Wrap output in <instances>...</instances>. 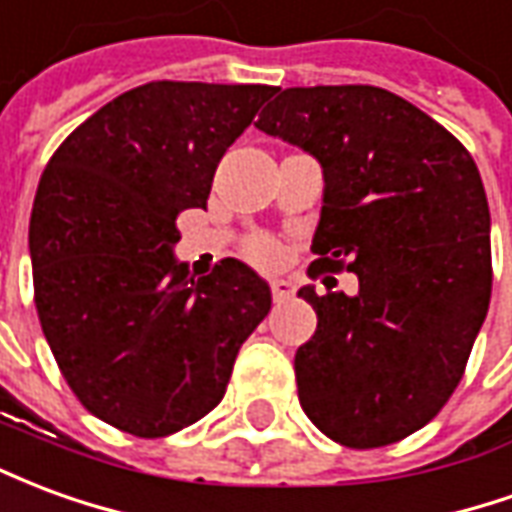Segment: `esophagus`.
<instances>
[{"mask_svg":"<svg viewBox=\"0 0 512 512\" xmlns=\"http://www.w3.org/2000/svg\"><path fill=\"white\" fill-rule=\"evenodd\" d=\"M296 290H293V285H290L288 279H274L271 282V296H274V301H288L290 296H293Z\"/></svg>","mask_w":512,"mask_h":512,"instance_id":"1","label":"esophagus"}]
</instances>
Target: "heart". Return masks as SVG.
<instances>
[{
  "instance_id": "b5f03b06",
  "label": "heart",
  "mask_w": 512,
  "mask_h": 512,
  "mask_svg": "<svg viewBox=\"0 0 512 512\" xmlns=\"http://www.w3.org/2000/svg\"><path fill=\"white\" fill-rule=\"evenodd\" d=\"M246 255L252 257L255 263H260V266H274L277 263V244L271 241V238H263V235H257V238H252L249 244H246Z\"/></svg>"
}]
</instances>
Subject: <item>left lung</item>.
I'll return each mask as SVG.
<instances>
[{
    "label": "left lung",
    "instance_id": "left-lung-1",
    "mask_svg": "<svg viewBox=\"0 0 512 512\" xmlns=\"http://www.w3.org/2000/svg\"><path fill=\"white\" fill-rule=\"evenodd\" d=\"M255 126L323 167L312 277H359L356 296L299 290L318 315L293 362L301 408L354 450L406 439L455 392L491 301L477 164L433 117L370 84L274 90Z\"/></svg>",
    "mask_w": 512,
    "mask_h": 512
}]
</instances>
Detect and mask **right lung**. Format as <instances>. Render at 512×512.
I'll list each match as a JSON object with an SVG mask.
<instances>
[{"label":"right lung","mask_w":512,"mask_h":512,"mask_svg":"<svg viewBox=\"0 0 512 512\" xmlns=\"http://www.w3.org/2000/svg\"><path fill=\"white\" fill-rule=\"evenodd\" d=\"M268 84L150 82L87 117L49 158L29 219L40 326L82 406L139 439L202 419L271 290L227 257L194 279L180 211L205 208L213 172Z\"/></svg>","instance_id":"obj_1"}]
</instances>
